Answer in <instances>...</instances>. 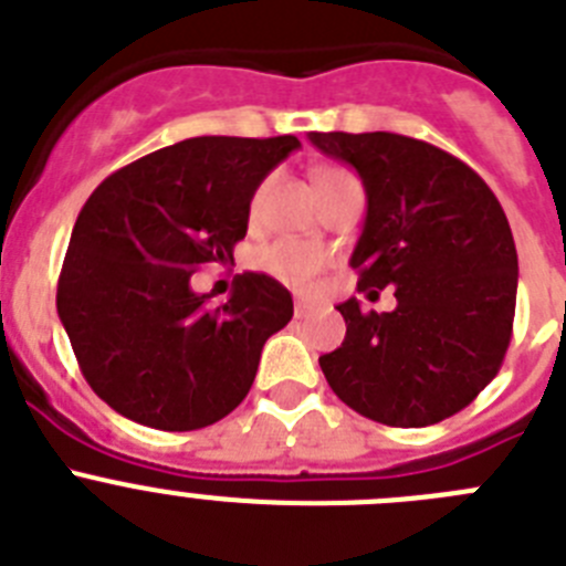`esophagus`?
Returning a JSON list of instances; mask_svg holds the SVG:
<instances>
[{
    "label": "esophagus",
    "mask_w": 566,
    "mask_h": 566,
    "mask_svg": "<svg viewBox=\"0 0 566 566\" xmlns=\"http://www.w3.org/2000/svg\"><path fill=\"white\" fill-rule=\"evenodd\" d=\"M310 313H313V307L307 302H295V318H307Z\"/></svg>",
    "instance_id": "34e87169"
}]
</instances>
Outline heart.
Returning <instances> with one entry per match:
<instances>
[{"label": "heart", "mask_w": 566, "mask_h": 566, "mask_svg": "<svg viewBox=\"0 0 566 566\" xmlns=\"http://www.w3.org/2000/svg\"><path fill=\"white\" fill-rule=\"evenodd\" d=\"M344 186H358L349 171L344 169H321L318 171V188L321 195H329L335 188ZM264 191H268V182L256 188V195L251 200V217H256L262 211ZM327 264V253L321 251L318 245H310V242H302V239H279L273 245L262 248L256 253V268L264 271L268 276H273L276 282L287 284L293 290H307L313 284V279L324 271Z\"/></svg>", "instance_id": "b5f03b06"}]
</instances>
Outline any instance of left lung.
Here are the masks:
<instances>
[{
    "label": "left lung",
    "instance_id": "left-lung-1",
    "mask_svg": "<svg viewBox=\"0 0 566 566\" xmlns=\"http://www.w3.org/2000/svg\"><path fill=\"white\" fill-rule=\"evenodd\" d=\"M358 171L364 231L358 290L395 287L391 313L338 304L346 338L318 364L349 409L420 429L465 409L496 378L516 313L518 259L507 217L454 155L391 132H310Z\"/></svg>",
    "mask_w": 566,
    "mask_h": 566
}]
</instances>
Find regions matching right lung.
I'll list each match as a JSON object with an SVG mask.
<instances>
[{"label":"right lung","mask_w":566,"mask_h":566,"mask_svg":"<svg viewBox=\"0 0 566 566\" xmlns=\"http://www.w3.org/2000/svg\"><path fill=\"white\" fill-rule=\"evenodd\" d=\"M298 137H188L106 177L81 208L55 307L86 384L118 415L195 431L231 415L293 295L264 273L211 307L191 276L233 262L262 180Z\"/></svg>","instance_id":"1"}]
</instances>
